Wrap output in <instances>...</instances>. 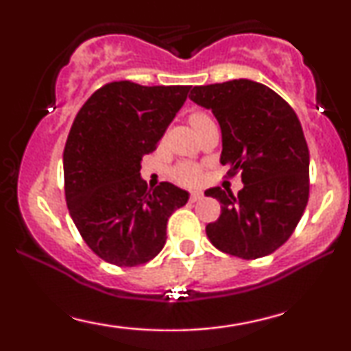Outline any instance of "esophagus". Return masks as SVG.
Returning a JSON list of instances; mask_svg holds the SVG:
<instances>
[{
	"mask_svg": "<svg viewBox=\"0 0 351 351\" xmlns=\"http://www.w3.org/2000/svg\"><path fill=\"white\" fill-rule=\"evenodd\" d=\"M199 199H203V193L201 191H193L191 195H189V201H191V203H196V201Z\"/></svg>",
	"mask_w": 351,
	"mask_h": 351,
	"instance_id": "34e87169",
	"label": "esophagus"
}]
</instances>
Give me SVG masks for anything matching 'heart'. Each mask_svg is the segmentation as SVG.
<instances>
[{"mask_svg":"<svg viewBox=\"0 0 351 351\" xmlns=\"http://www.w3.org/2000/svg\"><path fill=\"white\" fill-rule=\"evenodd\" d=\"M206 122H211V119H209L206 114H203V112H193V114L189 115V123H191V127L195 128V130ZM173 176H175V180L178 181V183L196 184L201 178V170L191 163H181L173 170Z\"/></svg>","mask_w":351,"mask_h":351,"instance_id":"obj_1","label":"heart"}]
</instances>
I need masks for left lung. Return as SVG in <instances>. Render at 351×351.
<instances>
[{
    "label": "left lung",
    "instance_id": "8db88e82",
    "mask_svg": "<svg viewBox=\"0 0 351 351\" xmlns=\"http://www.w3.org/2000/svg\"><path fill=\"white\" fill-rule=\"evenodd\" d=\"M189 99L211 108L226 178L241 173L244 183L237 196L219 186L204 193L221 204L206 226L209 241L229 256H269L292 236L308 201L310 155L299 117L272 88L247 79L198 86Z\"/></svg>",
    "mask_w": 351,
    "mask_h": 351
}]
</instances>
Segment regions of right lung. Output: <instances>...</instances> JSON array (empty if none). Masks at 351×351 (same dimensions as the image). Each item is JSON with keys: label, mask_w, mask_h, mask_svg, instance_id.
<instances>
[{"label": "right lung", "mask_w": 351, "mask_h": 351, "mask_svg": "<svg viewBox=\"0 0 351 351\" xmlns=\"http://www.w3.org/2000/svg\"><path fill=\"white\" fill-rule=\"evenodd\" d=\"M189 88L117 80L75 115L64 147L67 208L86 244L108 264L152 261L167 241L168 217L186 204L188 193L168 181L148 188L140 162L156 150Z\"/></svg>", "instance_id": "obj_1"}]
</instances>
